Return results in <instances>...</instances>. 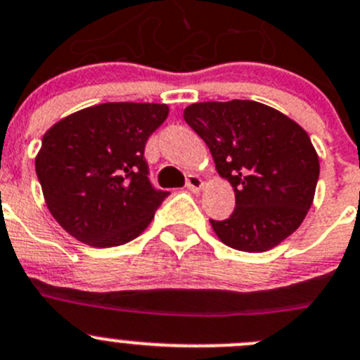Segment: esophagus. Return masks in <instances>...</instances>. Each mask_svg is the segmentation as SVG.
I'll return each instance as SVG.
<instances>
[{"mask_svg":"<svg viewBox=\"0 0 360 360\" xmlns=\"http://www.w3.org/2000/svg\"><path fill=\"white\" fill-rule=\"evenodd\" d=\"M203 186H205V182L201 180L200 176H196V174H189V176H187V189L198 193V191L203 189Z\"/></svg>","mask_w":360,"mask_h":360,"instance_id":"34e87169","label":"esophagus"}]
</instances>
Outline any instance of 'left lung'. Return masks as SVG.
I'll list each match as a JSON object with an SVG mask.
<instances>
[{
    "mask_svg": "<svg viewBox=\"0 0 360 360\" xmlns=\"http://www.w3.org/2000/svg\"><path fill=\"white\" fill-rule=\"evenodd\" d=\"M235 191V210L210 221L222 244L245 252L276 248L313 205L320 162L302 127L255 101L198 102L184 111Z\"/></svg>",
    "mask_w": 360,
    "mask_h": 360,
    "instance_id": "left-lung-1",
    "label": "left lung"
}]
</instances>
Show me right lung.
<instances>
[{
    "label": "right lung",
    "mask_w": 360,
    "mask_h": 360,
    "mask_svg": "<svg viewBox=\"0 0 360 360\" xmlns=\"http://www.w3.org/2000/svg\"><path fill=\"white\" fill-rule=\"evenodd\" d=\"M166 104L105 102L65 116L44 134L35 159L44 200L58 224L91 248L141 235L169 193L148 180L145 145Z\"/></svg>",
    "instance_id": "1"
}]
</instances>
